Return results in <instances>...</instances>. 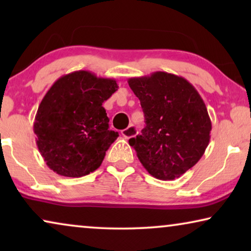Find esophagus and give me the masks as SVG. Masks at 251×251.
<instances>
[{"mask_svg": "<svg viewBox=\"0 0 251 251\" xmlns=\"http://www.w3.org/2000/svg\"><path fill=\"white\" fill-rule=\"evenodd\" d=\"M122 136L125 137L126 139H129V138H132V137H135L137 135V128L133 125L129 126L128 128L122 130Z\"/></svg>", "mask_w": 251, "mask_h": 251, "instance_id": "obj_1", "label": "esophagus"}]
</instances>
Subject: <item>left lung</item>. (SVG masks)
<instances>
[{
    "mask_svg": "<svg viewBox=\"0 0 251 251\" xmlns=\"http://www.w3.org/2000/svg\"><path fill=\"white\" fill-rule=\"evenodd\" d=\"M146 126L129 144L150 175L173 180L197 164L209 145L211 121L203 99L186 78L166 72L128 80Z\"/></svg>",
    "mask_w": 251,
    "mask_h": 251,
    "instance_id": "left-lung-1",
    "label": "left lung"
}]
</instances>
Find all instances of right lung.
<instances>
[{
    "mask_svg": "<svg viewBox=\"0 0 251 251\" xmlns=\"http://www.w3.org/2000/svg\"><path fill=\"white\" fill-rule=\"evenodd\" d=\"M114 78L76 71L58 78L44 96L34 122L36 145L47 166L64 177H82L100 167L119 137L109 130L102 102L118 90Z\"/></svg>",
    "mask_w": 251,
    "mask_h": 251,
    "instance_id": "add662e5",
    "label": "right lung"
}]
</instances>
